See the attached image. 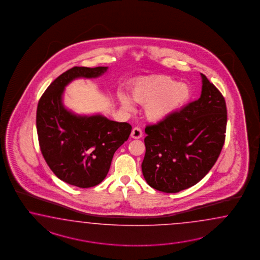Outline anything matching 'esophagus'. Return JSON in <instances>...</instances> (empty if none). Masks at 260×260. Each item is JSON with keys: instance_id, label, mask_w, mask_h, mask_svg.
Wrapping results in <instances>:
<instances>
[{"instance_id": "1", "label": "esophagus", "mask_w": 260, "mask_h": 260, "mask_svg": "<svg viewBox=\"0 0 260 260\" xmlns=\"http://www.w3.org/2000/svg\"><path fill=\"white\" fill-rule=\"evenodd\" d=\"M131 136H132V138H134V139H140L141 137L143 136L142 129H141L140 127H138V126L134 127V129H133V132H132V134H131Z\"/></svg>"}]
</instances>
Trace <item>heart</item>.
<instances>
[{
	"label": "heart",
	"instance_id": "b5f03b06",
	"mask_svg": "<svg viewBox=\"0 0 260 260\" xmlns=\"http://www.w3.org/2000/svg\"><path fill=\"white\" fill-rule=\"evenodd\" d=\"M117 94L122 109L133 112L134 103L145 105V115L150 122H160L181 109L191 96V89L184 82H177L166 76L149 77L136 82L131 89Z\"/></svg>",
	"mask_w": 260,
	"mask_h": 260
}]
</instances>
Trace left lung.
I'll list each match as a JSON object with an SVG mask.
<instances>
[{"label": "left lung", "instance_id": "obj_1", "mask_svg": "<svg viewBox=\"0 0 260 260\" xmlns=\"http://www.w3.org/2000/svg\"><path fill=\"white\" fill-rule=\"evenodd\" d=\"M200 99L145 128L142 172L149 186L177 193L199 183L218 160L225 140L224 98L204 74Z\"/></svg>", "mask_w": 260, "mask_h": 260}]
</instances>
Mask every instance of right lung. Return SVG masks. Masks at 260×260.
Instances as JSON below:
<instances>
[{"mask_svg": "<svg viewBox=\"0 0 260 260\" xmlns=\"http://www.w3.org/2000/svg\"><path fill=\"white\" fill-rule=\"evenodd\" d=\"M108 67H74L56 77L37 108L42 155L54 174L71 185L88 188L106 178L114 152L128 139L132 126L101 113L78 114L63 103L65 88L78 78H96Z\"/></svg>", "mask_w": 260, "mask_h": 260, "instance_id": "add662e5", "label": "right lung"}]
</instances>
